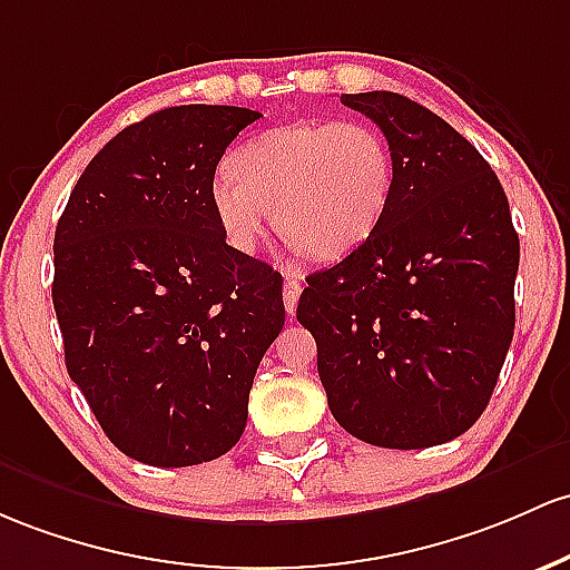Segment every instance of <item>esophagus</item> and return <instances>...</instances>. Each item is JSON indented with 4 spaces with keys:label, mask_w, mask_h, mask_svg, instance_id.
I'll list each match as a JSON object with an SVG mask.
<instances>
[{
    "label": "esophagus",
    "mask_w": 570,
    "mask_h": 570,
    "mask_svg": "<svg viewBox=\"0 0 570 570\" xmlns=\"http://www.w3.org/2000/svg\"><path fill=\"white\" fill-rule=\"evenodd\" d=\"M284 305H286V314H295L297 303H299V292H303V284H299V275L297 271H284Z\"/></svg>",
    "instance_id": "1"
}]
</instances>
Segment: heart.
<instances>
[{"label":"heart","instance_id":"obj_1","mask_svg":"<svg viewBox=\"0 0 570 570\" xmlns=\"http://www.w3.org/2000/svg\"><path fill=\"white\" fill-rule=\"evenodd\" d=\"M395 191V159L373 124L292 121L235 148L210 184V210L235 252L275 229L314 259H341L379 229Z\"/></svg>","mask_w":570,"mask_h":570}]
</instances>
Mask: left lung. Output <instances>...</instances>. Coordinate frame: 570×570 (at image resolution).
I'll return each instance as SVG.
<instances>
[{"label": "left lung", "instance_id": "obj_1", "mask_svg": "<svg viewBox=\"0 0 570 570\" xmlns=\"http://www.w3.org/2000/svg\"><path fill=\"white\" fill-rule=\"evenodd\" d=\"M379 124L395 191L379 229L308 275L297 322L346 433L428 449L471 430L514 337L519 235L498 175L458 129L403 94H343Z\"/></svg>", "mask_w": 570, "mask_h": 570}]
</instances>
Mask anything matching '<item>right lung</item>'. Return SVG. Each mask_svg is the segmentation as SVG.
Wrapping results in <instances>:
<instances>
[{
	"instance_id": "right-lung-1",
	"label": "right lung",
	"mask_w": 570,
	"mask_h": 570,
	"mask_svg": "<svg viewBox=\"0 0 570 570\" xmlns=\"http://www.w3.org/2000/svg\"><path fill=\"white\" fill-rule=\"evenodd\" d=\"M259 116L151 112L94 156L56 224L67 373L112 446L146 465L227 454L284 327L281 273L227 246L208 197L227 146Z\"/></svg>"
}]
</instances>
